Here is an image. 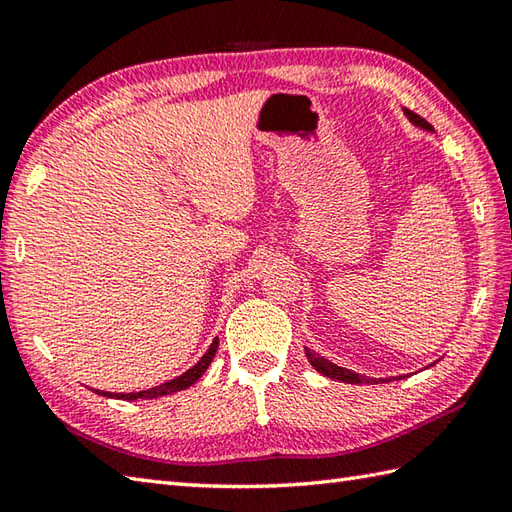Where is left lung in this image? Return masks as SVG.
Here are the masks:
<instances>
[{"mask_svg":"<svg viewBox=\"0 0 512 512\" xmlns=\"http://www.w3.org/2000/svg\"><path fill=\"white\" fill-rule=\"evenodd\" d=\"M404 115H406L415 126H419V128L430 130V133H433V130H435L433 126H430V124L426 122L424 117H419L417 113H413V110L404 108ZM306 357H308L310 366H313V368L317 370V373H322L324 377H330V379H337V382H346V384H377V382H384V379L364 377V375H359V373H353V370H348V368H342V366H337V364H333V362H328V359L319 357L317 353H310L308 348H306Z\"/></svg>","mask_w":512,"mask_h":512,"instance_id":"obj_1","label":"left lung"}]
</instances>
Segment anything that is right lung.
I'll return each instance as SVG.
<instances>
[{"instance_id":"1","label":"right lung","mask_w":512,"mask_h":512,"mask_svg":"<svg viewBox=\"0 0 512 512\" xmlns=\"http://www.w3.org/2000/svg\"><path fill=\"white\" fill-rule=\"evenodd\" d=\"M217 346H219V339L215 337V342L210 344V348L204 353V357L199 359V362L188 368L184 375H179L175 379H170L166 384H159L155 388H148V390H139V393H108V390H95L97 395H104V397H113V399H126V402H133V399H155V397H162V395H170V393H177V390H184L188 386H193L199 377L206 373V368L213 362V357L217 353Z\"/></svg>"}]
</instances>
